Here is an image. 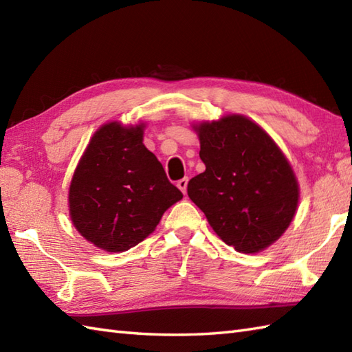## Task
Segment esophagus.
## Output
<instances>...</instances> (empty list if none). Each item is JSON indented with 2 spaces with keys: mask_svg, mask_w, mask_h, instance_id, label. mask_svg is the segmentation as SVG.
Wrapping results in <instances>:
<instances>
[{
  "mask_svg": "<svg viewBox=\"0 0 352 352\" xmlns=\"http://www.w3.org/2000/svg\"><path fill=\"white\" fill-rule=\"evenodd\" d=\"M188 183H189L188 177H184V178H182V180H178V183H177L178 189H180L183 193H186V190H188Z\"/></svg>",
  "mask_w": 352,
  "mask_h": 352,
  "instance_id": "esophagus-1",
  "label": "esophagus"
}]
</instances>
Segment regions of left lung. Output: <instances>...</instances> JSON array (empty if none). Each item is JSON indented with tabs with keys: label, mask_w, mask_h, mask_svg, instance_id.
<instances>
[{
	"label": "left lung",
	"mask_w": 352,
	"mask_h": 352,
	"mask_svg": "<svg viewBox=\"0 0 352 352\" xmlns=\"http://www.w3.org/2000/svg\"><path fill=\"white\" fill-rule=\"evenodd\" d=\"M193 129L206 170L189 182V198L236 251L267 248L289 227L300 198L287 159L263 129L241 115Z\"/></svg>",
	"instance_id": "left-lung-1"
}]
</instances>
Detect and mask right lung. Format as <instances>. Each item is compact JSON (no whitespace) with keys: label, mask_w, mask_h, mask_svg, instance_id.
Returning a JSON list of instances; mask_svg holds the SVG:
<instances>
[{"label":"right lung","mask_w":352,"mask_h":352,"mask_svg":"<svg viewBox=\"0 0 352 352\" xmlns=\"http://www.w3.org/2000/svg\"><path fill=\"white\" fill-rule=\"evenodd\" d=\"M142 140L144 124L102 125L74 172L72 223L104 251L122 252L140 243L155 230L163 213L183 198Z\"/></svg>","instance_id":"1"}]
</instances>
